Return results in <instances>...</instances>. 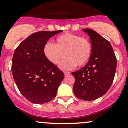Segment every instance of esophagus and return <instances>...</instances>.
<instances>
[{
	"instance_id": "esophagus-1",
	"label": "esophagus",
	"mask_w": 128,
	"mask_h": 128,
	"mask_svg": "<svg viewBox=\"0 0 128 128\" xmlns=\"http://www.w3.org/2000/svg\"><path fill=\"white\" fill-rule=\"evenodd\" d=\"M64 75H65V76H68V75L70 74V72H64Z\"/></svg>"
}]
</instances>
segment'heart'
Segmentation results:
<instances>
[{
    "label": "heart",
    "instance_id": "heart-1",
    "mask_svg": "<svg viewBox=\"0 0 128 128\" xmlns=\"http://www.w3.org/2000/svg\"><path fill=\"white\" fill-rule=\"evenodd\" d=\"M43 51L48 60L54 64H59L65 55L66 58L60 67L64 70H69L76 66L82 67L88 62L92 45L87 38L66 33L57 37L54 44L46 43Z\"/></svg>",
    "mask_w": 128,
    "mask_h": 128
}]
</instances>
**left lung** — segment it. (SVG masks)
<instances>
[{
	"instance_id": "left-lung-1",
	"label": "left lung",
	"mask_w": 128,
	"mask_h": 128,
	"mask_svg": "<svg viewBox=\"0 0 128 128\" xmlns=\"http://www.w3.org/2000/svg\"><path fill=\"white\" fill-rule=\"evenodd\" d=\"M90 36L92 53L82 69L72 72L75 78L74 95L86 101L97 99L104 95L113 82L117 59L110 42L94 30L85 28Z\"/></svg>"
}]
</instances>
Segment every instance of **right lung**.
<instances>
[{
    "instance_id": "1",
    "label": "right lung",
    "mask_w": 128,
    "mask_h": 128,
    "mask_svg": "<svg viewBox=\"0 0 128 128\" xmlns=\"http://www.w3.org/2000/svg\"><path fill=\"white\" fill-rule=\"evenodd\" d=\"M62 30L41 31L30 35L14 51L12 63L14 79L20 93L28 101L42 104L56 97L64 73L44 54L50 38Z\"/></svg>"
}]
</instances>
